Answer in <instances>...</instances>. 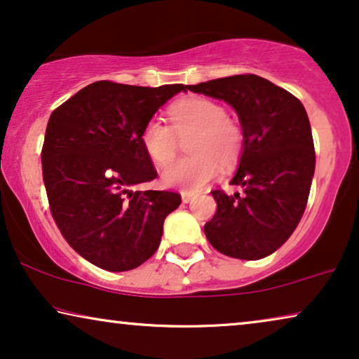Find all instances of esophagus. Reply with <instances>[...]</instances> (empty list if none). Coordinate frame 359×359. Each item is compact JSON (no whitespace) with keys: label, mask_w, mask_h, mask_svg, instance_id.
<instances>
[{"label":"esophagus","mask_w":359,"mask_h":359,"mask_svg":"<svg viewBox=\"0 0 359 359\" xmlns=\"http://www.w3.org/2000/svg\"><path fill=\"white\" fill-rule=\"evenodd\" d=\"M193 198H194L193 193H186V191H183V193H181V199H183L184 204L191 203V201H193Z\"/></svg>","instance_id":"34e87169"}]
</instances>
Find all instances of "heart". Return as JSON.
<instances>
[{"label": "heart", "mask_w": 359, "mask_h": 359, "mask_svg": "<svg viewBox=\"0 0 359 359\" xmlns=\"http://www.w3.org/2000/svg\"><path fill=\"white\" fill-rule=\"evenodd\" d=\"M168 119L170 126L150 119L140 132V144L156 166L170 165L178 150V137L194 132L188 140L191 155L163 171L165 184L198 193L217 176L220 166L230 168L242 155V126L230 119L217 101L201 96L183 97L170 106Z\"/></svg>", "instance_id": "heart-1"}]
</instances>
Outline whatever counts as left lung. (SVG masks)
<instances>
[{
	"instance_id": "obj_1",
	"label": "left lung",
	"mask_w": 359,
	"mask_h": 359,
	"mask_svg": "<svg viewBox=\"0 0 359 359\" xmlns=\"http://www.w3.org/2000/svg\"><path fill=\"white\" fill-rule=\"evenodd\" d=\"M186 88L229 102L245 137L230 181L242 193L210 191L217 210L204 225L205 237L227 257H268L296 230L311 193L316 149L307 112L291 93L250 73Z\"/></svg>"
}]
</instances>
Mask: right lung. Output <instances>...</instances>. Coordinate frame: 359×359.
I'll return each mask as SVG.
<instances>
[{
  "instance_id": "1",
  "label": "right lung",
  "mask_w": 359,
  "mask_h": 359,
  "mask_svg": "<svg viewBox=\"0 0 359 359\" xmlns=\"http://www.w3.org/2000/svg\"><path fill=\"white\" fill-rule=\"evenodd\" d=\"M184 85L91 83L57 107L42 145V176L58 230L78 255L106 271H129L158 248L173 191H134L156 178L140 132Z\"/></svg>"
}]
</instances>
